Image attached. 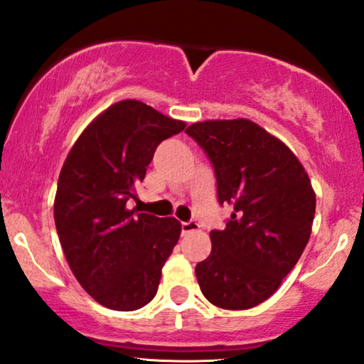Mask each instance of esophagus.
Returning <instances> with one entry per match:
<instances>
[{"label":"esophagus","instance_id":"obj_1","mask_svg":"<svg viewBox=\"0 0 364 364\" xmlns=\"http://www.w3.org/2000/svg\"><path fill=\"white\" fill-rule=\"evenodd\" d=\"M200 230V225L196 221H188V223H181V232L183 235H188V232L198 231Z\"/></svg>","mask_w":364,"mask_h":364}]
</instances>
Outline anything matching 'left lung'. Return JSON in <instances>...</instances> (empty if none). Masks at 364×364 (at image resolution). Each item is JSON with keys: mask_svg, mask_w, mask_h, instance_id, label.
Listing matches in <instances>:
<instances>
[{"mask_svg": "<svg viewBox=\"0 0 364 364\" xmlns=\"http://www.w3.org/2000/svg\"><path fill=\"white\" fill-rule=\"evenodd\" d=\"M186 133L215 166L218 201L235 210L225 230L210 232L211 253L195 269L198 284L218 308L250 309L301 258L316 195L296 154L253 121H201Z\"/></svg>", "mask_w": 364, "mask_h": 364, "instance_id": "left-lung-1", "label": "left lung"}]
</instances>
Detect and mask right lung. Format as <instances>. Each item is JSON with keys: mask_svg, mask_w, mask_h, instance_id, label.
I'll return each instance as SVG.
<instances>
[{"mask_svg": "<svg viewBox=\"0 0 364 364\" xmlns=\"http://www.w3.org/2000/svg\"><path fill=\"white\" fill-rule=\"evenodd\" d=\"M138 100L96 116L63 164L55 225L66 261L85 291L116 311L143 308L181 235L176 218L129 210L158 144L185 129Z\"/></svg>", "mask_w": 364, "mask_h": 364, "instance_id": "1", "label": "right lung"}]
</instances>
